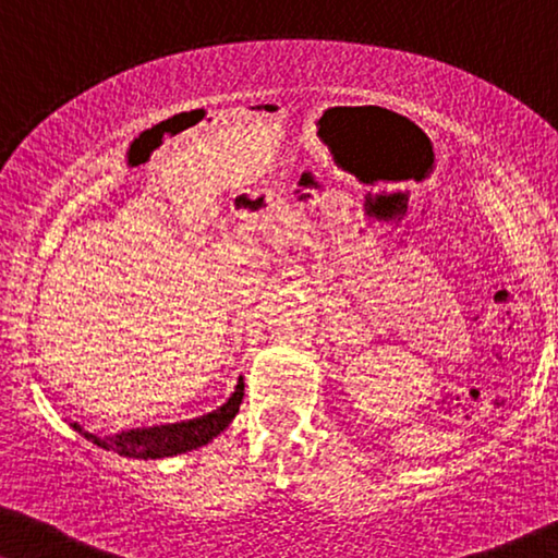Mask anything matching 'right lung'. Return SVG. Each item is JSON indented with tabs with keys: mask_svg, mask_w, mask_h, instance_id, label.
<instances>
[{
	"mask_svg": "<svg viewBox=\"0 0 558 558\" xmlns=\"http://www.w3.org/2000/svg\"><path fill=\"white\" fill-rule=\"evenodd\" d=\"M241 401L243 378H239V386H235L233 396L223 403V407L210 411V414L205 416L190 418V422L149 426V429H129L113 434V437H96V434L83 429L81 424H73V429L78 432L81 437L94 441L96 447L109 449V452H117L121 457H134V460H162V457L182 454L190 452V449L208 445L213 437H218V434L233 422V416L239 414Z\"/></svg>",
	"mask_w": 558,
	"mask_h": 558,
	"instance_id": "obj_1",
	"label": "right lung"
}]
</instances>
